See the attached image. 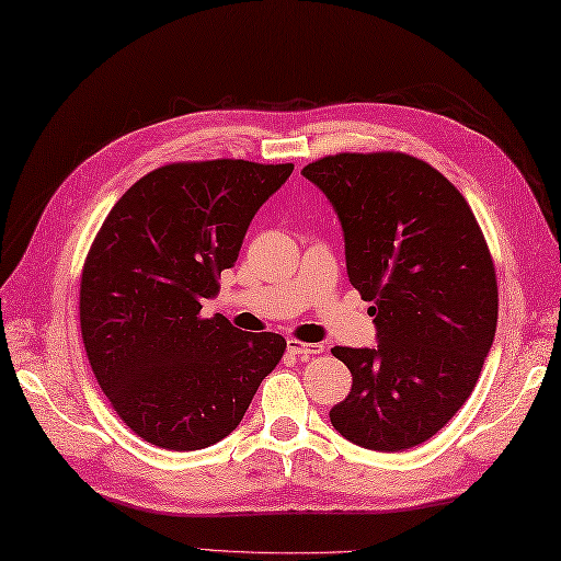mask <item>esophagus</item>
Masks as SVG:
<instances>
[{"label": "esophagus", "instance_id": "obj_1", "mask_svg": "<svg viewBox=\"0 0 561 561\" xmlns=\"http://www.w3.org/2000/svg\"><path fill=\"white\" fill-rule=\"evenodd\" d=\"M287 350L289 354H296V356H304V359H308V356H316V354H323V344H313V342H301V340H287Z\"/></svg>", "mask_w": 561, "mask_h": 561}]
</instances>
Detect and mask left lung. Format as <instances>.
I'll list each match as a JSON object with an SVG mask.
<instances>
[{"mask_svg": "<svg viewBox=\"0 0 561 561\" xmlns=\"http://www.w3.org/2000/svg\"><path fill=\"white\" fill-rule=\"evenodd\" d=\"M335 207L376 350L335 347L352 371L330 422L371 450L420 446L448 424L490 354L499 289L478 219L444 173L402 151L332 153L301 171Z\"/></svg>", "mask_w": 561, "mask_h": 561, "instance_id": "1", "label": "left lung"}]
</instances>
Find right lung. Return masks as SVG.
Wrapping results in <instances>:
<instances>
[{"label": "right lung", "mask_w": 561, "mask_h": 561, "mask_svg": "<svg viewBox=\"0 0 561 561\" xmlns=\"http://www.w3.org/2000/svg\"><path fill=\"white\" fill-rule=\"evenodd\" d=\"M294 163L178 161L153 169L108 211L81 267L79 323L91 371L117 416L147 444L199 450L241 424L287 350L243 332L202 301L255 211Z\"/></svg>", "instance_id": "1"}]
</instances>
